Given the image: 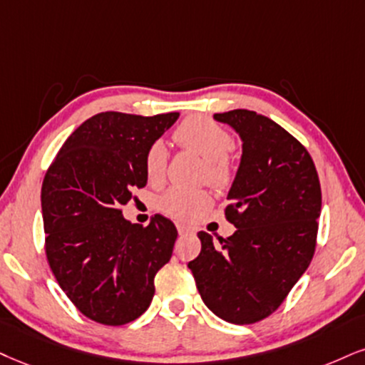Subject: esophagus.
Here are the masks:
<instances>
[{"label": "esophagus", "mask_w": 365, "mask_h": 365, "mask_svg": "<svg viewBox=\"0 0 365 365\" xmlns=\"http://www.w3.org/2000/svg\"><path fill=\"white\" fill-rule=\"evenodd\" d=\"M178 232L181 233V235H184V233H191L192 228L186 227V225H182V223H178Z\"/></svg>", "instance_id": "1"}]
</instances>
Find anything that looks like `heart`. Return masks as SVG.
Instances as JSON below:
<instances>
[{
    "instance_id": "heart-1",
    "label": "heart",
    "mask_w": 365,
    "mask_h": 365,
    "mask_svg": "<svg viewBox=\"0 0 365 365\" xmlns=\"http://www.w3.org/2000/svg\"><path fill=\"white\" fill-rule=\"evenodd\" d=\"M174 142L184 150H190L205 162L203 179L213 187L225 190L235 179V162L230 154L233 138L218 121L206 116H187L174 130ZM168 168V150L160 142L152 143L143 155V169L152 184L162 182ZM210 205V195L203 190H169L159 197L162 213L178 220H192Z\"/></svg>"
}]
</instances>
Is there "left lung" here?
<instances>
[{"label": "left lung", "mask_w": 365, "mask_h": 365, "mask_svg": "<svg viewBox=\"0 0 365 365\" xmlns=\"http://www.w3.org/2000/svg\"><path fill=\"white\" fill-rule=\"evenodd\" d=\"M235 128L244 152L225 217L232 237L200 232L201 252L187 264L205 304L235 325L257 323L281 307L317 249L322 187L298 138L249 110L217 113Z\"/></svg>", "instance_id": "obj_1"}]
</instances>
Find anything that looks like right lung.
I'll use <instances>...</instances> for the list:
<instances>
[{
	"label": "right lung",
	"mask_w": 365,
	"mask_h": 365,
	"mask_svg": "<svg viewBox=\"0 0 365 365\" xmlns=\"http://www.w3.org/2000/svg\"><path fill=\"white\" fill-rule=\"evenodd\" d=\"M179 113L105 111L69 135L42 182L45 255L58 286L89 320L118 327L154 298L178 230L155 215L147 227L123 218L147 184L143 155Z\"/></svg>",
	"instance_id": "obj_1"
}]
</instances>
